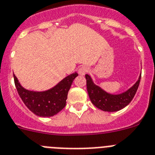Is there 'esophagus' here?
Returning <instances> with one entry per match:
<instances>
[{
  "mask_svg": "<svg viewBox=\"0 0 155 155\" xmlns=\"http://www.w3.org/2000/svg\"><path fill=\"white\" fill-rule=\"evenodd\" d=\"M78 72L80 76H84L87 72H88V68L86 66H82L79 68Z\"/></svg>",
  "mask_w": 155,
  "mask_h": 155,
  "instance_id": "34e87169",
  "label": "esophagus"
}]
</instances>
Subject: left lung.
<instances>
[{
	"label": "left lung",
	"mask_w": 155,
	"mask_h": 155,
	"mask_svg": "<svg viewBox=\"0 0 155 155\" xmlns=\"http://www.w3.org/2000/svg\"><path fill=\"white\" fill-rule=\"evenodd\" d=\"M85 76L87 79V92L93 104L104 111L113 112L124 108L131 102L139 87L141 74L134 86H132L125 92L118 94H112L106 92L104 90L94 83L91 76L86 74Z\"/></svg>",
	"instance_id": "1"
}]
</instances>
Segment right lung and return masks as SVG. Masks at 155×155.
Instances as JSON below:
<instances>
[{"mask_svg":"<svg viewBox=\"0 0 155 155\" xmlns=\"http://www.w3.org/2000/svg\"><path fill=\"white\" fill-rule=\"evenodd\" d=\"M77 72L70 74L57 85L48 91H33L24 88L15 76L14 80L20 97L25 106L40 117H51L58 114L66 104L67 96Z\"/></svg>","mask_w":155,"mask_h":155,"instance_id":"add662e5","label":"right lung"}]
</instances>
